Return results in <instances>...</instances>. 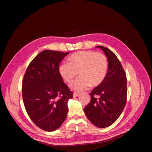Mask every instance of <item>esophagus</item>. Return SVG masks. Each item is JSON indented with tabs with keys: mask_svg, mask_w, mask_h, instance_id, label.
Segmentation results:
<instances>
[{
	"mask_svg": "<svg viewBox=\"0 0 152 152\" xmlns=\"http://www.w3.org/2000/svg\"><path fill=\"white\" fill-rule=\"evenodd\" d=\"M80 94L79 93H77V92H74L73 93V97H77L78 96H79Z\"/></svg>",
	"mask_w": 152,
	"mask_h": 152,
	"instance_id": "34e87169",
	"label": "esophagus"
}]
</instances>
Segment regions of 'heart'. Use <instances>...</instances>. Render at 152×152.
Masks as SVG:
<instances>
[{
	"label": "heart",
	"instance_id": "obj_1",
	"mask_svg": "<svg viewBox=\"0 0 152 152\" xmlns=\"http://www.w3.org/2000/svg\"><path fill=\"white\" fill-rule=\"evenodd\" d=\"M69 63H63L59 73L66 82H71V89L76 91L87 89L90 86L96 87L104 80L108 68V60L105 54L94 50H81L69 57Z\"/></svg>",
	"mask_w": 152,
	"mask_h": 152
}]
</instances>
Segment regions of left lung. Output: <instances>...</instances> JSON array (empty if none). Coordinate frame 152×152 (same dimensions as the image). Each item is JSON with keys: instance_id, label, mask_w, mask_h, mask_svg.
<instances>
[{"instance_id": "8db88e82", "label": "left lung", "mask_w": 152, "mask_h": 152, "mask_svg": "<svg viewBox=\"0 0 152 152\" xmlns=\"http://www.w3.org/2000/svg\"><path fill=\"white\" fill-rule=\"evenodd\" d=\"M102 49L108 60L107 76L102 84L91 91V101L84 110L94 126L107 127L121 115L127 102V77L121 63L111 50Z\"/></svg>"}]
</instances>
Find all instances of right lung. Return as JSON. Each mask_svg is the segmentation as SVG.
I'll return each mask as SVG.
<instances>
[{"mask_svg":"<svg viewBox=\"0 0 152 152\" xmlns=\"http://www.w3.org/2000/svg\"><path fill=\"white\" fill-rule=\"evenodd\" d=\"M68 53L45 50L32 59L22 82L23 103L31 120L46 131H54L65 121L68 101L73 93L63 82L59 63Z\"/></svg>","mask_w":152,"mask_h":152,"instance_id":"1","label":"right lung"}]
</instances>
